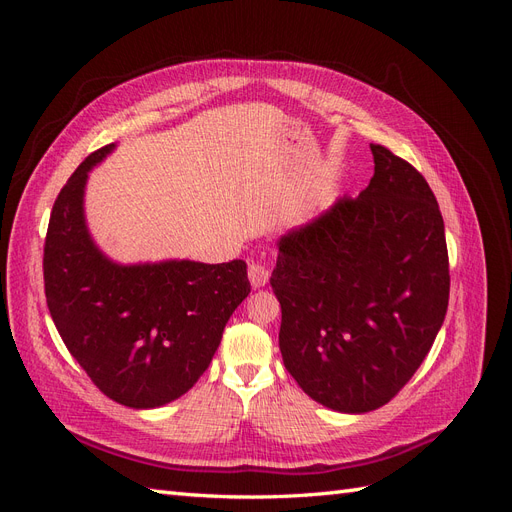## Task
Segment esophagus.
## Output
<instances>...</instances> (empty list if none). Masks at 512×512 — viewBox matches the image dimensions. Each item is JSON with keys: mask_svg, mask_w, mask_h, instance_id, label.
Returning <instances> with one entry per match:
<instances>
[{"mask_svg": "<svg viewBox=\"0 0 512 512\" xmlns=\"http://www.w3.org/2000/svg\"><path fill=\"white\" fill-rule=\"evenodd\" d=\"M247 275H250V282L254 288H262L269 282L271 271L265 265H260V262H250V267H247Z\"/></svg>", "mask_w": 512, "mask_h": 512, "instance_id": "1", "label": "esophagus"}]
</instances>
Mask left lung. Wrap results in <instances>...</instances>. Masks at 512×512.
Here are the masks:
<instances>
[{
  "instance_id": "1",
  "label": "left lung",
  "mask_w": 512,
  "mask_h": 512,
  "mask_svg": "<svg viewBox=\"0 0 512 512\" xmlns=\"http://www.w3.org/2000/svg\"><path fill=\"white\" fill-rule=\"evenodd\" d=\"M374 177L280 239L271 288L286 369L318 404L376 410L421 367L448 307L444 220L429 183L371 143Z\"/></svg>"
}]
</instances>
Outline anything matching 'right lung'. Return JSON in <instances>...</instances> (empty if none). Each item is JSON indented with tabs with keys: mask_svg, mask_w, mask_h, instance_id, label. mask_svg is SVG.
Listing matches in <instances>:
<instances>
[{
	"mask_svg": "<svg viewBox=\"0 0 512 512\" xmlns=\"http://www.w3.org/2000/svg\"><path fill=\"white\" fill-rule=\"evenodd\" d=\"M113 147L89 153L55 200L44 239V294L91 382L121 406L158 408L205 374L250 280L243 260L121 267L102 256L85 226L83 192L91 166Z\"/></svg>",
	"mask_w": 512,
	"mask_h": 512,
	"instance_id": "right-lung-1",
	"label": "right lung"
}]
</instances>
